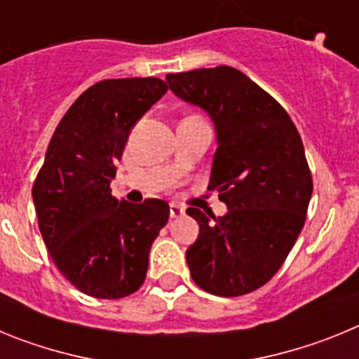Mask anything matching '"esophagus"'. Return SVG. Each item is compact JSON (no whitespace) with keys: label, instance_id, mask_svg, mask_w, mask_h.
<instances>
[{"label":"esophagus","instance_id":"obj_1","mask_svg":"<svg viewBox=\"0 0 359 359\" xmlns=\"http://www.w3.org/2000/svg\"><path fill=\"white\" fill-rule=\"evenodd\" d=\"M185 214V208L182 205H177V203H170V217L176 219V217H182Z\"/></svg>","mask_w":359,"mask_h":359}]
</instances>
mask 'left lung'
<instances>
[{
  "label": "left lung",
  "instance_id": "8db88e82",
  "mask_svg": "<svg viewBox=\"0 0 359 359\" xmlns=\"http://www.w3.org/2000/svg\"><path fill=\"white\" fill-rule=\"evenodd\" d=\"M176 97L207 111L217 149L208 189L228 212L190 207L199 236L187 250L190 275L217 297L264 286L297 243L313 194V177L286 109L239 69L201 68L167 75Z\"/></svg>",
  "mask_w": 359,
  "mask_h": 359
}]
</instances>
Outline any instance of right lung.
Here are the masks:
<instances>
[{"mask_svg":"<svg viewBox=\"0 0 359 359\" xmlns=\"http://www.w3.org/2000/svg\"><path fill=\"white\" fill-rule=\"evenodd\" d=\"M167 90L156 77L97 82L66 111L46 149L32 189L41 236L59 271L90 297L140 290L169 221L163 199L133 205L109 189L129 133Z\"/></svg>","mask_w":359,"mask_h":359,"instance_id":"1","label":"right lung"}]
</instances>
